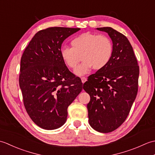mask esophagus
Listing matches in <instances>:
<instances>
[{"mask_svg":"<svg viewBox=\"0 0 155 155\" xmlns=\"http://www.w3.org/2000/svg\"><path fill=\"white\" fill-rule=\"evenodd\" d=\"M87 78L86 77H81V81H82V83H84L85 82L87 81Z\"/></svg>","mask_w":155,"mask_h":155,"instance_id":"esophagus-1","label":"esophagus"}]
</instances>
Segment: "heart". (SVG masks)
Masks as SVG:
<instances>
[{
    "label": "heart",
    "instance_id": "heart-1",
    "mask_svg": "<svg viewBox=\"0 0 155 155\" xmlns=\"http://www.w3.org/2000/svg\"><path fill=\"white\" fill-rule=\"evenodd\" d=\"M71 45L72 47H62L61 56L65 65L72 70L81 57L83 62L74 71L77 76L88 73L93 68L96 71L103 69L113 54V42L104 35L84 32L72 39Z\"/></svg>",
    "mask_w": 155,
    "mask_h": 155
}]
</instances>
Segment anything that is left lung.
<instances>
[{
	"mask_svg": "<svg viewBox=\"0 0 155 155\" xmlns=\"http://www.w3.org/2000/svg\"><path fill=\"white\" fill-rule=\"evenodd\" d=\"M108 33L113 45L110 62L88 77L83 89L90 95L88 123L100 133L116 130L126 120L138 92L139 67L129 41L111 27L97 28Z\"/></svg>",
	"mask_w": 155,
	"mask_h": 155,
	"instance_id": "1",
	"label": "left lung"
}]
</instances>
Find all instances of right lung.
Instances as JSON below:
<instances>
[{"label":"right lung","instance_id":"1","mask_svg":"<svg viewBox=\"0 0 155 155\" xmlns=\"http://www.w3.org/2000/svg\"><path fill=\"white\" fill-rule=\"evenodd\" d=\"M79 28L51 27L38 31L23 52L19 86L32 120L45 130L63 125L67 108L83 90L81 80L61 56L62 42Z\"/></svg>","mask_w":155,"mask_h":155}]
</instances>
